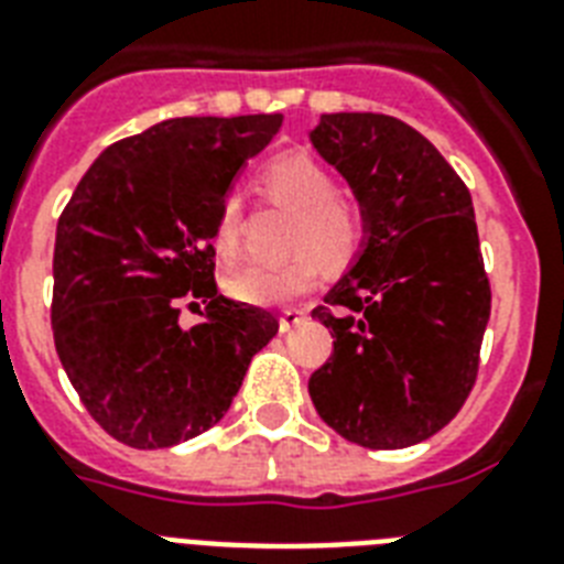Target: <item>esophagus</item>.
Returning <instances> with one entry per match:
<instances>
[{
	"mask_svg": "<svg viewBox=\"0 0 564 564\" xmlns=\"http://www.w3.org/2000/svg\"><path fill=\"white\" fill-rule=\"evenodd\" d=\"M304 318H307V310H301V307L283 310V313H281V334H286V330H292L295 325H301Z\"/></svg>",
	"mask_w": 564,
	"mask_h": 564,
	"instance_id": "obj_1",
	"label": "esophagus"
}]
</instances>
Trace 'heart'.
I'll list each match as a JSON object with an SVG mask.
<instances>
[{
    "label": "heart",
    "instance_id": "heart-1",
    "mask_svg": "<svg viewBox=\"0 0 564 564\" xmlns=\"http://www.w3.org/2000/svg\"><path fill=\"white\" fill-rule=\"evenodd\" d=\"M263 187L274 202L295 210L286 246L299 248L274 263H248L230 274L225 290L254 307H283L307 295L318 281L322 260L348 263L362 239V221L351 204L336 198V181L310 154H281L263 170ZM213 251L221 260L237 257L242 242V198L228 193L213 219Z\"/></svg>",
    "mask_w": 564,
    "mask_h": 564
}]
</instances>
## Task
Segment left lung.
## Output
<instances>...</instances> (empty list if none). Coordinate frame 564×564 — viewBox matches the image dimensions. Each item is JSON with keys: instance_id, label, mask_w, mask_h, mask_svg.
<instances>
[{"instance_id": "left-lung-1", "label": "left lung", "mask_w": 564, "mask_h": 564, "mask_svg": "<svg viewBox=\"0 0 564 564\" xmlns=\"http://www.w3.org/2000/svg\"><path fill=\"white\" fill-rule=\"evenodd\" d=\"M310 143L362 221L354 263L313 310L336 339L310 398L354 445H419L471 392L489 325L471 193L427 137L386 113H322Z\"/></svg>"}]
</instances>
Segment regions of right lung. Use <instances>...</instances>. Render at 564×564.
Listing matches in <instances>:
<instances>
[{
    "mask_svg": "<svg viewBox=\"0 0 564 564\" xmlns=\"http://www.w3.org/2000/svg\"><path fill=\"white\" fill-rule=\"evenodd\" d=\"M281 113L178 117L108 145L57 219L52 334L84 406L122 445L210 430L278 334L269 310L219 295L213 219L278 134ZM181 300L199 322H177Z\"/></svg>",
    "mask_w": 564,
    "mask_h": 564,
    "instance_id": "obj_1",
    "label": "right lung"
}]
</instances>
